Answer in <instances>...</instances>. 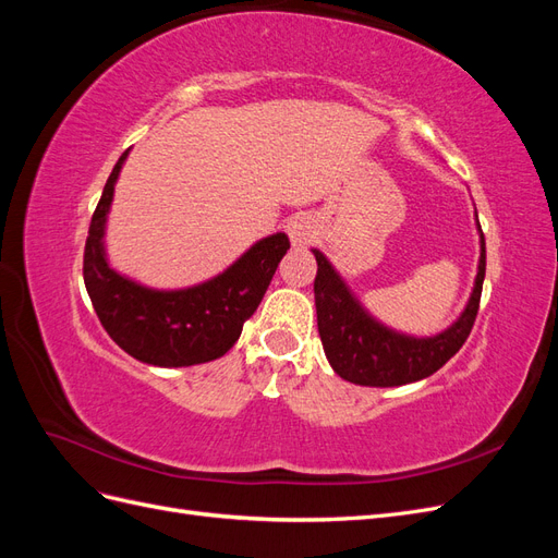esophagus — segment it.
<instances>
[{"mask_svg": "<svg viewBox=\"0 0 558 558\" xmlns=\"http://www.w3.org/2000/svg\"><path fill=\"white\" fill-rule=\"evenodd\" d=\"M286 232H289V240H291L293 248H305L316 240V223L312 216L298 214L291 218L289 226H286Z\"/></svg>", "mask_w": 558, "mask_h": 558, "instance_id": "34e87169", "label": "esophagus"}]
</instances>
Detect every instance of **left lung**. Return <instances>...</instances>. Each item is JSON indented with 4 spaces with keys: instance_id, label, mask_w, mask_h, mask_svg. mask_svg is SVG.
I'll use <instances>...</instances> for the list:
<instances>
[{
    "instance_id": "8db88e82",
    "label": "left lung",
    "mask_w": 558,
    "mask_h": 558,
    "mask_svg": "<svg viewBox=\"0 0 558 558\" xmlns=\"http://www.w3.org/2000/svg\"><path fill=\"white\" fill-rule=\"evenodd\" d=\"M475 226L480 232V263L472 293L459 318L442 332L428 337L408 335L381 324L363 307L326 253L312 248L318 265L314 279L316 324L326 359L337 375L351 384L379 388L412 384L437 373L463 347L475 324L486 272V244L477 209Z\"/></svg>"
}]
</instances>
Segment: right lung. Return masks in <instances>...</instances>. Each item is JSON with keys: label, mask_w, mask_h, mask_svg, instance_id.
<instances>
[{"label": "right lung", "mask_w": 558, "mask_h": 558, "mask_svg": "<svg viewBox=\"0 0 558 558\" xmlns=\"http://www.w3.org/2000/svg\"><path fill=\"white\" fill-rule=\"evenodd\" d=\"M130 150L118 158L93 214L83 281L111 340L132 359L156 367H189L221 359L240 340L244 320L258 310L289 238L275 232L251 244L223 272L183 289H154L111 267L107 221L116 181Z\"/></svg>", "instance_id": "1"}]
</instances>
